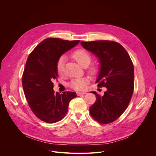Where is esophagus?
I'll return each mask as SVG.
<instances>
[{
	"label": "esophagus",
	"instance_id": "obj_1",
	"mask_svg": "<svg viewBox=\"0 0 156 156\" xmlns=\"http://www.w3.org/2000/svg\"><path fill=\"white\" fill-rule=\"evenodd\" d=\"M76 94H77V95H84V94H86V92H76Z\"/></svg>",
	"mask_w": 156,
	"mask_h": 156
}]
</instances>
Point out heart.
<instances>
[{"label":"heart","mask_w":156,"mask_h":156,"mask_svg":"<svg viewBox=\"0 0 156 156\" xmlns=\"http://www.w3.org/2000/svg\"><path fill=\"white\" fill-rule=\"evenodd\" d=\"M71 57L74 59L81 66L85 67L87 66L91 61V56L89 52L84 49L80 48L75 50L71 54ZM66 58L61 56L57 62V70L60 75H63L65 71ZM88 72L94 75L97 72V68L94 65H91L87 69ZM89 81L88 78H80L74 79L71 81L70 86L76 90H84L86 88V85Z\"/></svg>","instance_id":"heart-1"}]
</instances>
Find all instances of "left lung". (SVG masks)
<instances>
[{"mask_svg": "<svg viewBox=\"0 0 156 156\" xmlns=\"http://www.w3.org/2000/svg\"><path fill=\"white\" fill-rule=\"evenodd\" d=\"M82 46L95 54L100 62L99 76L96 81L98 87L107 90L101 96L92 92L96 100L89 108L91 116L103 124L112 123L127 109L134 89L133 62L125 48L110 40L81 41Z\"/></svg>", "mask_w": 156, "mask_h": 156, "instance_id": "1", "label": "left lung"}]
</instances>
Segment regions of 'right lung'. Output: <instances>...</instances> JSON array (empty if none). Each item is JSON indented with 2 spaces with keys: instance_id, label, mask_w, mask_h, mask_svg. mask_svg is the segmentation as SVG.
Instances as JSON below:
<instances>
[{
  "instance_id": "right-lung-1",
  "label": "right lung",
  "mask_w": 156,
  "mask_h": 156,
  "mask_svg": "<svg viewBox=\"0 0 156 156\" xmlns=\"http://www.w3.org/2000/svg\"><path fill=\"white\" fill-rule=\"evenodd\" d=\"M79 42L48 38L29 55L22 78L24 95L33 113L46 123L62 120L68 112L70 100L76 97V94L71 91L55 93L53 82L58 80L59 58Z\"/></svg>"
}]
</instances>
